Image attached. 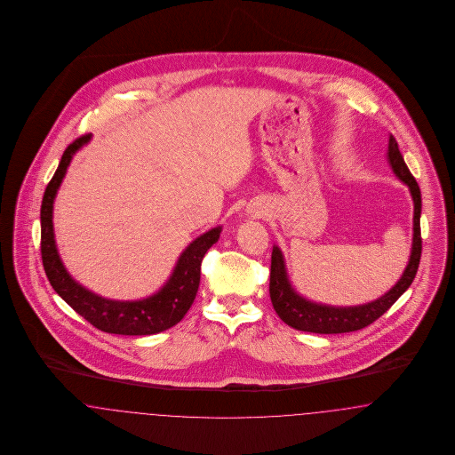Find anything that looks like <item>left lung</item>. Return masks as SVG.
<instances>
[{"mask_svg":"<svg viewBox=\"0 0 455 455\" xmlns=\"http://www.w3.org/2000/svg\"><path fill=\"white\" fill-rule=\"evenodd\" d=\"M390 167L394 173L410 188L414 203V217H412V249L410 262L401 276L389 291L377 299L375 302L356 305V307H331L323 303H314L300 297L288 282L286 267L283 260L282 251L278 245L273 247L271 254V275H269V295L271 302L284 324L291 325L293 329L315 332V334H341L363 329L384 315L394 302L410 288L419 259H421V228H419V215H421V191L416 179L410 172L403 155L399 152L395 138L390 134L389 152H387Z\"/></svg>","mask_w":455,"mask_h":455,"instance_id":"obj_1","label":"left lung"}]
</instances>
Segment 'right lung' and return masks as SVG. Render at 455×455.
Returning a JSON list of instances; mask_svg holds the SVG:
<instances>
[{
	"label": "right lung",
	"mask_w": 455,
	"mask_h": 455,
	"mask_svg": "<svg viewBox=\"0 0 455 455\" xmlns=\"http://www.w3.org/2000/svg\"><path fill=\"white\" fill-rule=\"evenodd\" d=\"M88 140L90 134H84L66 148L58 171L45 188L41 206V254L44 271L54 291L93 327L104 332L124 336H148L162 332L177 324L195 302L201 278V262L208 249L220 238L221 228L217 227L191 242L177 260L171 280L164 284L158 293L148 299L119 302L102 299L88 291L87 288L78 284L68 275L63 262L60 259L52 230L54 197L73 155L88 143Z\"/></svg>",
	"instance_id": "right-lung-1"
}]
</instances>
